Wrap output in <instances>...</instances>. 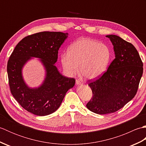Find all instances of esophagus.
Wrapping results in <instances>:
<instances>
[{
	"label": "esophagus",
	"instance_id": "obj_1",
	"mask_svg": "<svg viewBox=\"0 0 146 146\" xmlns=\"http://www.w3.org/2000/svg\"><path fill=\"white\" fill-rule=\"evenodd\" d=\"M76 85H82V83L80 81L78 80H76Z\"/></svg>",
	"mask_w": 146,
	"mask_h": 146
}]
</instances>
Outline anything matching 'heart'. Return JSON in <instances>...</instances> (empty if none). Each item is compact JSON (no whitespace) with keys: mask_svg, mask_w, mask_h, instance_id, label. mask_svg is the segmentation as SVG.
I'll use <instances>...</instances> for the list:
<instances>
[{"mask_svg":"<svg viewBox=\"0 0 146 146\" xmlns=\"http://www.w3.org/2000/svg\"><path fill=\"white\" fill-rule=\"evenodd\" d=\"M111 58L110 49L97 40L83 38L71 44L68 53L61 55L62 68L68 76L78 71L88 80H94L105 72Z\"/></svg>","mask_w":146,"mask_h":146,"instance_id":"obj_1","label":"heart"}]
</instances>
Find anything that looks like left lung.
Masks as SVG:
<instances>
[{
	"instance_id": "8db88e82",
	"label": "left lung",
	"mask_w": 146,
	"mask_h": 146,
	"mask_svg": "<svg viewBox=\"0 0 146 146\" xmlns=\"http://www.w3.org/2000/svg\"><path fill=\"white\" fill-rule=\"evenodd\" d=\"M106 37L113 46L115 59L103 75L88 84L93 97L86 105L102 115L115 112L135 97L143 73V63L131 43L116 35Z\"/></svg>"
}]
</instances>
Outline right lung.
I'll return each instance as SVG.
<instances>
[{
	"label": "right lung",
	"mask_w": 146,
	"mask_h": 146,
	"mask_svg": "<svg viewBox=\"0 0 146 146\" xmlns=\"http://www.w3.org/2000/svg\"><path fill=\"white\" fill-rule=\"evenodd\" d=\"M68 34L44 31L26 36L15 46L7 63L9 83L12 95L24 109L45 116L58 109L68 90L75 83L59 72L55 63L58 50ZM32 57L39 58L45 77L38 88H29L24 81L22 69Z\"/></svg>",
	"instance_id": "obj_1"
}]
</instances>
